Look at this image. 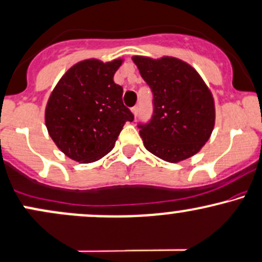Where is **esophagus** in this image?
<instances>
[{"label":"esophagus","mask_w":262,"mask_h":262,"mask_svg":"<svg viewBox=\"0 0 262 262\" xmlns=\"http://www.w3.org/2000/svg\"><path fill=\"white\" fill-rule=\"evenodd\" d=\"M132 113H133V114H134V117L137 118L138 113H139V108H138L137 105H136V107H133V108H132Z\"/></svg>","instance_id":"esophagus-1"}]
</instances>
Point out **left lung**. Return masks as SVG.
Masks as SVG:
<instances>
[{
    "label": "left lung",
    "instance_id": "8db88e82",
    "mask_svg": "<svg viewBox=\"0 0 262 262\" xmlns=\"http://www.w3.org/2000/svg\"><path fill=\"white\" fill-rule=\"evenodd\" d=\"M140 76L153 92V116L138 128L146 150L169 163L192 157L211 136L215 105L210 89L188 63L134 56Z\"/></svg>",
    "mask_w": 262,
    "mask_h": 262
}]
</instances>
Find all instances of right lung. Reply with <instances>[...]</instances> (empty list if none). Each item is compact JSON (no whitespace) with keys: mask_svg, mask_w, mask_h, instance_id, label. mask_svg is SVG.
<instances>
[{"mask_svg":"<svg viewBox=\"0 0 262 262\" xmlns=\"http://www.w3.org/2000/svg\"><path fill=\"white\" fill-rule=\"evenodd\" d=\"M122 59H85L64 73L46 107V126L56 145L71 159L92 163L113 149L125 122L123 88L113 80Z\"/></svg>","mask_w":262,"mask_h":262,"instance_id":"add662e5","label":"right lung"}]
</instances>
